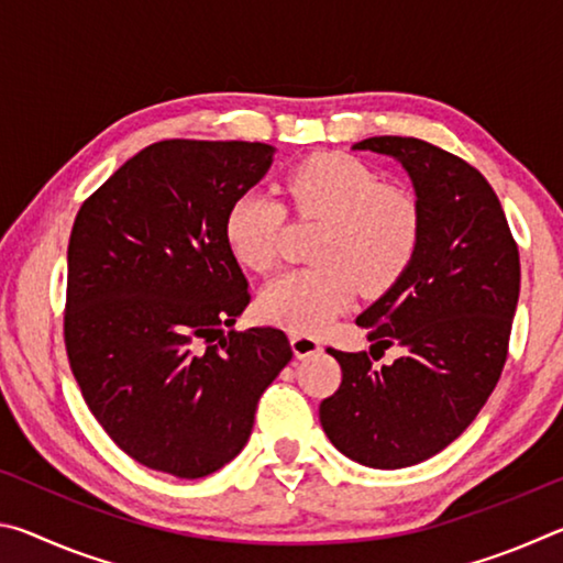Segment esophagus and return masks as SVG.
Segmentation results:
<instances>
[{"instance_id": "esophagus-1", "label": "esophagus", "mask_w": 563, "mask_h": 563, "mask_svg": "<svg viewBox=\"0 0 563 563\" xmlns=\"http://www.w3.org/2000/svg\"><path fill=\"white\" fill-rule=\"evenodd\" d=\"M290 345H292L295 357H310V355H318V352L322 350L320 340L312 335H292Z\"/></svg>"}]
</instances>
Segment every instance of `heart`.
I'll return each instance as SVG.
<instances>
[{
  "mask_svg": "<svg viewBox=\"0 0 563 563\" xmlns=\"http://www.w3.org/2000/svg\"><path fill=\"white\" fill-rule=\"evenodd\" d=\"M292 211L322 221L316 268L278 275L265 285L261 316L292 332H320L365 292L393 285L415 258L419 211L402 190L385 188L383 178L357 158L312 156L285 176ZM288 211L261 190H245L228 206L223 235L235 261L251 271H271L280 258Z\"/></svg>",
  "mask_w": 563,
  "mask_h": 563,
  "instance_id": "obj_1",
  "label": "heart"
}]
</instances>
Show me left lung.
<instances>
[{
    "label": "left lung",
    "instance_id": "obj_1",
    "mask_svg": "<svg viewBox=\"0 0 563 563\" xmlns=\"http://www.w3.org/2000/svg\"><path fill=\"white\" fill-rule=\"evenodd\" d=\"M352 148L402 164L419 243L393 288L355 320L373 347H402V357L377 369L367 352L328 347L342 383L320 402V424L350 460L402 470L452 444L497 387L519 300V247L487 178L460 156L409 136Z\"/></svg>",
    "mask_w": 563,
    "mask_h": 563
}]
</instances>
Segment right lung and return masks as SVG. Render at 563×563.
<instances>
[{"instance_id": "1", "label": "right lung", "mask_w": 563, "mask_h": 563, "mask_svg": "<svg viewBox=\"0 0 563 563\" xmlns=\"http://www.w3.org/2000/svg\"><path fill=\"white\" fill-rule=\"evenodd\" d=\"M273 154L258 141H158L76 213L66 355L91 415L148 470L201 479L231 462L292 357L283 330H233L251 292L223 235L228 206Z\"/></svg>"}]
</instances>
